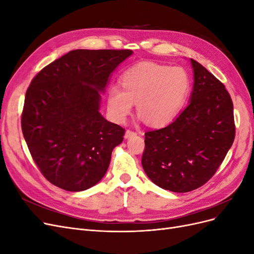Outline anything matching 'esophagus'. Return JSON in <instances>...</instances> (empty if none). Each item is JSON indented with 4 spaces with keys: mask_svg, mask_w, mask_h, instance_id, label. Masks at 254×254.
Wrapping results in <instances>:
<instances>
[{
    "mask_svg": "<svg viewBox=\"0 0 254 254\" xmlns=\"http://www.w3.org/2000/svg\"><path fill=\"white\" fill-rule=\"evenodd\" d=\"M133 135H136V132L132 131V130H127V131L125 132L126 139H128V137H130V136H133Z\"/></svg>",
    "mask_w": 254,
    "mask_h": 254,
    "instance_id": "34e87169",
    "label": "esophagus"
}]
</instances>
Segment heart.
Segmentation results:
<instances>
[{"mask_svg": "<svg viewBox=\"0 0 254 254\" xmlns=\"http://www.w3.org/2000/svg\"><path fill=\"white\" fill-rule=\"evenodd\" d=\"M122 89L109 90L108 106L118 121L124 120L136 104L137 114L150 126H163L172 122L186 103L190 79L180 66L152 63L130 67L121 77Z\"/></svg>", "mask_w": 254, "mask_h": 254, "instance_id": "b5f03b06", "label": "heart"}]
</instances>
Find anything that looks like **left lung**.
<instances>
[{"label":"left lung","instance_id":"8db88e82","mask_svg":"<svg viewBox=\"0 0 254 254\" xmlns=\"http://www.w3.org/2000/svg\"><path fill=\"white\" fill-rule=\"evenodd\" d=\"M190 104L164 128L145 133L142 166L158 187L187 193L209 181L235 137L233 103L224 83L190 59Z\"/></svg>","mask_w":254,"mask_h":254}]
</instances>
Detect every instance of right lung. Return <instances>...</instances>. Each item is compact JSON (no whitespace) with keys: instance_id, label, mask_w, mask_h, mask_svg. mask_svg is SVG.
Instances as JSON below:
<instances>
[{"instance_id":"obj_1","label":"right lung","mask_w":254,"mask_h":254,"mask_svg":"<svg viewBox=\"0 0 254 254\" xmlns=\"http://www.w3.org/2000/svg\"><path fill=\"white\" fill-rule=\"evenodd\" d=\"M130 50H74L43 67L25 94L21 127L52 184L80 191L102 180L125 129L99 112L111 73Z\"/></svg>"}]
</instances>
